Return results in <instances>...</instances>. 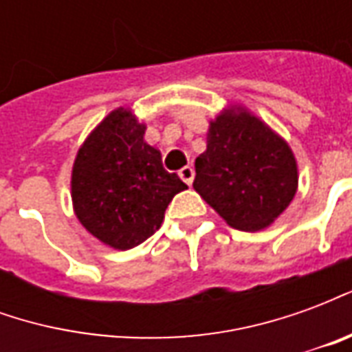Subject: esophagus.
<instances>
[{
  "label": "esophagus",
  "mask_w": 352,
  "mask_h": 352,
  "mask_svg": "<svg viewBox=\"0 0 352 352\" xmlns=\"http://www.w3.org/2000/svg\"><path fill=\"white\" fill-rule=\"evenodd\" d=\"M179 177H181L186 184H192V181H194V169H192V166H184V168L179 171Z\"/></svg>",
  "instance_id": "esophagus-1"
}]
</instances>
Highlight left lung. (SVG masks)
Instances as JSON below:
<instances>
[{
	"instance_id": "obj_1",
	"label": "left lung",
	"mask_w": 352,
	"mask_h": 352,
	"mask_svg": "<svg viewBox=\"0 0 352 352\" xmlns=\"http://www.w3.org/2000/svg\"><path fill=\"white\" fill-rule=\"evenodd\" d=\"M194 190L228 226L267 228L294 199L292 148L245 105H228L209 120L207 148L196 158Z\"/></svg>"
}]
</instances>
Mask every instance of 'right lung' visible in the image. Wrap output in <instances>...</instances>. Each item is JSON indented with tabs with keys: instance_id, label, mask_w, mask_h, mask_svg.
<instances>
[{
	"instance_id": "1",
	"label": "right lung",
	"mask_w": 352,
	"mask_h": 352,
	"mask_svg": "<svg viewBox=\"0 0 352 352\" xmlns=\"http://www.w3.org/2000/svg\"><path fill=\"white\" fill-rule=\"evenodd\" d=\"M146 124L116 107L77 151L72 169L75 217L101 243L128 251L162 226L175 194L188 186L168 173L162 154L145 141Z\"/></svg>"
}]
</instances>
